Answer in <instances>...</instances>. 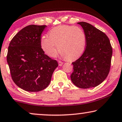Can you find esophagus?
<instances>
[{
    "label": "esophagus",
    "mask_w": 122,
    "mask_h": 122,
    "mask_svg": "<svg viewBox=\"0 0 122 122\" xmlns=\"http://www.w3.org/2000/svg\"><path fill=\"white\" fill-rule=\"evenodd\" d=\"M62 65H63L62 62H61V61H58V65H59L60 66H62Z\"/></svg>",
    "instance_id": "1"
}]
</instances>
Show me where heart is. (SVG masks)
<instances>
[{
    "label": "heart",
    "mask_w": 122,
    "mask_h": 122,
    "mask_svg": "<svg viewBox=\"0 0 122 122\" xmlns=\"http://www.w3.org/2000/svg\"><path fill=\"white\" fill-rule=\"evenodd\" d=\"M86 37L84 30L79 27L61 25L49 32V37H43L41 41L42 50L48 56L54 57L58 51L67 60L80 57L85 51Z\"/></svg>",
    "instance_id": "heart-1"
}]
</instances>
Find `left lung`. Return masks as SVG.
I'll return each mask as SVG.
<instances>
[{
    "label": "left lung",
    "mask_w": 122,
    "mask_h": 122,
    "mask_svg": "<svg viewBox=\"0 0 122 122\" xmlns=\"http://www.w3.org/2000/svg\"><path fill=\"white\" fill-rule=\"evenodd\" d=\"M86 37L84 53L73 62L71 79L75 85L82 89L97 86L106 79L109 72L112 47L105 34L88 23H77Z\"/></svg>",
    "instance_id": "obj_1"
}]
</instances>
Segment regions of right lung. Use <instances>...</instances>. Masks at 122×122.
<instances>
[{"instance_id":"right-lung-1","label":"right lung","mask_w":122,"mask_h":122,"mask_svg":"<svg viewBox=\"0 0 122 122\" xmlns=\"http://www.w3.org/2000/svg\"><path fill=\"white\" fill-rule=\"evenodd\" d=\"M46 25H30L12 38L6 60L14 83L23 90L37 92L46 89L58 66L41 48V34Z\"/></svg>"}]
</instances>
